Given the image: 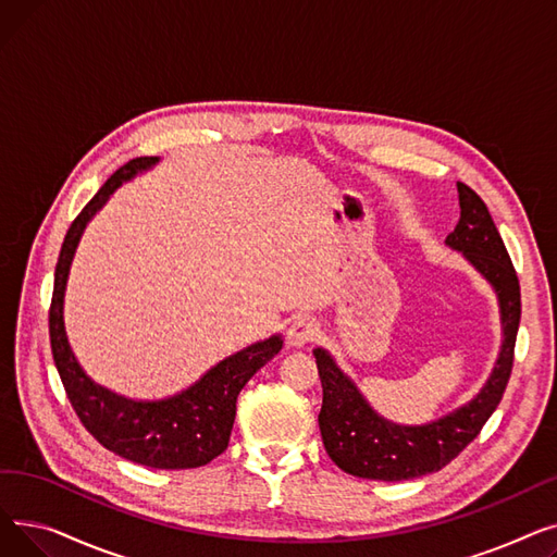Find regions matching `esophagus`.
Segmentation results:
<instances>
[{
	"mask_svg": "<svg viewBox=\"0 0 557 557\" xmlns=\"http://www.w3.org/2000/svg\"><path fill=\"white\" fill-rule=\"evenodd\" d=\"M318 336V323L311 318H298L286 330V343L288 347H305L313 343Z\"/></svg>",
	"mask_w": 557,
	"mask_h": 557,
	"instance_id": "34e87169",
	"label": "esophagus"
}]
</instances>
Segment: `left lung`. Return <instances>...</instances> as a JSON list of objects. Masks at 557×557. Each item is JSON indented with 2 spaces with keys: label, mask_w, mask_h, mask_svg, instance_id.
Listing matches in <instances>:
<instances>
[{
  "label": "left lung",
  "mask_w": 557,
  "mask_h": 557,
  "mask_svg": "<svg viewBox=\"0 0 557 557\" xmlns=\"http://www.w3.org/2000/svg\"><path fill=\"white\" fill-rule=\"evenodd\" d=\"M460 219L447 237V246L492 284L502 309L504 343L481 393L449 416L420 426L384 420L343 374L330 352L313 349L323 408L318 413L320 435L330 458L343 472L372 481H408L443 470L474 437L499 406L515 361V341L521 318L519 280L510 255L496 230L487 205L467 185L458 183Z\"/></svg>",
  "instance_id": "8db88e82"
}]
</instances>
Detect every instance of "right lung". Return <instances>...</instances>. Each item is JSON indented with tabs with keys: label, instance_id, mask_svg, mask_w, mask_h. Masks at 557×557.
I'll return each mask as SVG.
<instances>
[{
	"label": "right lung",
	"instance_id": "obj_1",
	"mask_svg": "<svg viewBox=\"0 0 557 557\" xmlns=\"http://www.w3.org/2000/svg\"><path fill=\"white\" fill-rule=\"evenodd\" d=\"M158 160L135 158L116 169L70 225L55 263L49 338L53 363L78 420L106 449L156 470H191L208 465L227 449L234 416H237V397L250 376L280 352L282 338L271 336L244 347L178 395L158 401H135L95 384L83 372L67 343L63 320L67 275L85 225L103 208L116 187L151 169Z\"/></svg>",
	"mask_w": 557,
	"mask_h": 557
}]
</instances>
